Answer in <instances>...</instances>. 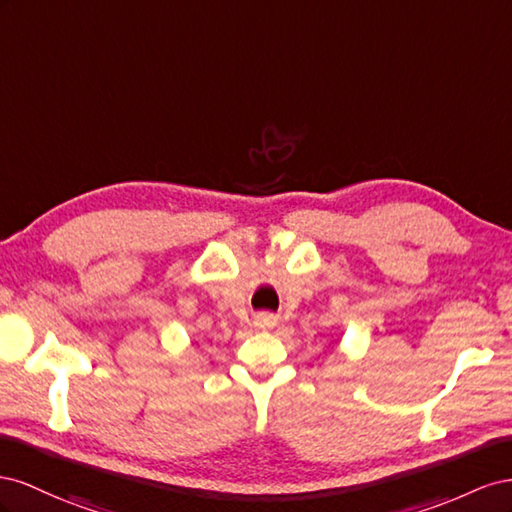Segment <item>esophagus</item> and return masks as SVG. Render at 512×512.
I'll return each instance as SVG.
<instances>
[{
  "label": "esophagus",
  "instance_id": "obj_1",
  "mask_svg": "<svg viewBox=\"0 0 512 512\" xmlns=\"http://www.w3.org/2000/svg\"><path fill=\"white\" fill-rule=\"evenodd\" d=\"M255 326H257L259 330H270V328H274V326H276V315H272V313H259V315L255 317Z\"/></svg>",
  "mask_w": 512,
  "mask_h": 512
}]
</instances>
